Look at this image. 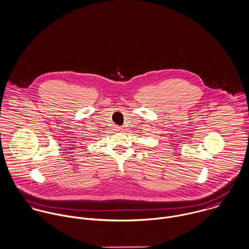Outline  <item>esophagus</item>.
Instances as JSON below:
<instances>
[{"label": "esophagus", "instance_id": "34e87169", "mask_svg": "<svg viewBox=\"0 0 249 249\" xmlns=\"http://www.w3.org/2000/svg\"><path fill=\"white\" fill-rule=\"evenodd\" d=\"M116 130L119 131V132H121V131H123V128H122V127H116Z\"/></svg>", "mask_w": 249, "mask_h": 249}]
</instances>
